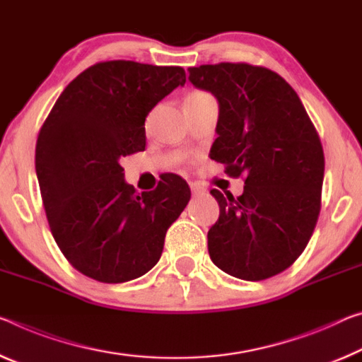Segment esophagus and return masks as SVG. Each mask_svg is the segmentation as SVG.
<instances>
[{"mask_svg": "<svg viewBox=\"0 0 362 362\" xmlns=\"http://www.w3.org/2000/svg\"><path fill=\"white\" fill-rule=\"evenodd\" d=\"M190 190H192L193 194H198V193H203L204 188L202 185H198V183L190 182Z\"/></svg>", "mask_w": 362, "mask_h": 362, "instance_id": "obj_1", "label": "esophagus"}]
</instances>
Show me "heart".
Returning a JSON list of instances; mask_svg holds the SVG:
<instances>
[{
    "label": "heart",
    "mask_w": 362,
    "mask_h": 362,
    "mask_svg": "<svg viewBox=\"0 0 362 362\" xmlns=\"http://www.w3.org/2000/svg\"><path fill=\"white\" fill-rule=\"evenodd\" d=\"M193 93H203V91H193Z\"/></svg>",
    "instance_id": "obj_1"
}]
</instances>
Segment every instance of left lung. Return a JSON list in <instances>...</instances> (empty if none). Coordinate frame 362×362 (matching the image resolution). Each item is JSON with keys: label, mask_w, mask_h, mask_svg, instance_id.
Masks as SVG:
<instances>
[{"label": "left lung", "mask_w": 362, "mask_h": 362, "mask_svg": "<svg viewBox=\"0 0 362 362\" xmlns=\"http://www.w3.org/2000/svg\"><path fill=\"white\" fill-rule=\"evenodd\" d=\"M197 88L219 101L211 159L230 177L245 175L240 197L216 188L221 208L208 232L212 262L257 282L288 269L320 212L324 150L300 96L271 69L219 62L188 69Z\"/></svg>", "instance_id": "obj_1"}]
</instances>
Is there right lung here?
I'll list each match as a JSON object with an SVG mask.
<instances>
[{"label":"right lung","instance_id":"obj_1","mask_svg":"<svg viewBox=\"0 0 362 362\" xmlns=\"http://www.w3.org/2000/svg\"><path fill=\"white\" fill-rule=\"evenodd\" d=\"M185 82L179 66L98 62L67 85L40 129L35 169L51 233L90 279L122 284L146 274L190 202L175 174L136 194L119 163L145 150L148 112Z\"/></svg>","mask_w":362,"mask_h":362}]
</instances>
